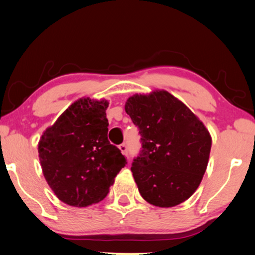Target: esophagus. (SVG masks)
<instances>
[{
  "mask_svg": "<svg viewBox=\"0 0 255 255\" xmlns=\"http://www.w3.org/2000/svg\"><path fill=\"white\" fill-rule=\"evenodd\" d=\"M119 149H121V151L123 152V154H125V156H128V148H127L126 143L119 144Z\"/></svg>",
  "mask_w": 255,
  "mask_h": 255,
  "instance_id": "esophagus-1",
  "label": "esophagus"
}]
</instances>
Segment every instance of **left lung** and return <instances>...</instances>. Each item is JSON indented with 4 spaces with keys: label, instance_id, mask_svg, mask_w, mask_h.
<instances>
[{
    "label": "left lung",
    "instance_id": "8db88e82",
    "mask_svg": "<svg viewBox=\"0 0 255 255\" xmlns=\"http://www.w3.org/2000/svg\"><path fill=\"white\" fill-rule=\"evenodd\" d=\"M125 111L139 128L141 150L131 171L141 197L156 207L186 201L208 166L211 136L182 102L166 91L133 95Z\"/></svg>",
    "mask_w": 255,
    "mask_h": 255
}]
</instances>
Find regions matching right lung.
Masks as SVG:
<instances>
[{"label": "right lung", "mask_w": 255, "mask_h": 255, "mask_svg": "<svg viewBox=\"0 0 255 255\" xmlns=\"http://www.w3.org/2000/svg\"><path fill=\"white\" fill-rule=\"evenodd\" d=\"M108 102L81 98L48 127L38 157L48 186L59 200L84 208L102 201L126 158L109 142Z\"/></svg>", "instance_id": "right-lung-1"}]
</instances>
